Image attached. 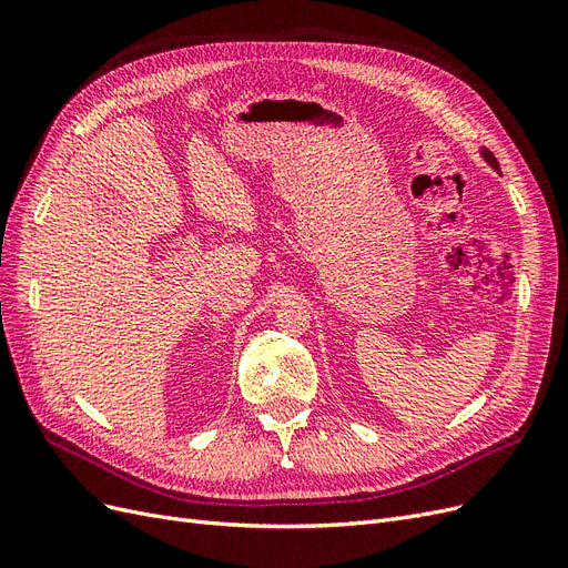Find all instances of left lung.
Returning a JSON list of instances; mask_svg holds the SVG:
<instances>
[{
  "label": "left lung",
  "mask_w": 568,
  "mask_h": 568,
  "mask_svg": "<svg viewBox=\"0 0 568 568\" xmlns=\"http://www.w3.org/2000/svg\"><path fill=\"white\" fill-rule=\"evenodd\" d=\"M484 159H486V161H488V163H490L495 170H500V163H497V159L493 156V153H490L488 149H484Z\"/></svg>",
  "instance_id": "1"
}]
</instances>
